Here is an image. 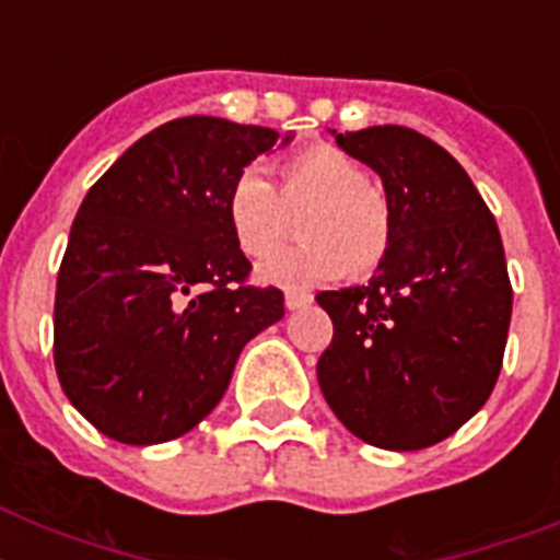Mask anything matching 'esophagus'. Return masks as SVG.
Returning <instances> with one entry per match:
<instances>
[{
	"label": "esophagus",
	"instance_id": "obj_1",
	"mask_svg": "<svg viewBox=\"0 0 560 560\" xmlns=\"http://www.w3.org/2000/svg\"><path fill=\"white\" fill-rule=\"evenodd\" d=\"M311 302H314V296H311V293H299V290H290L288 296H284V305H288V311H305Z\"/></svg>",
	"mask_w": 560,
	"mask_h": 560
}]
</instances>
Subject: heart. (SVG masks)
I'll use <instances>...</instances> for the list:
<instances>
[{
  "label": "heart",
  "instance_id": "heart-1",
  "mask_svg": "<svg viewBox=\"0 0 560 560\" xmlns=\"http://www.w3.org/2000/svg\"><path fill=\"white\" fill-rule=\"evenodd\" d=\"M281 194L261 168L237 171L223 211L237 249L261 258L288 229V211L299 220L302 244L272 253L258 264V279L276 288H316L342 272H372L392 246V211L366 171L331 144H311L281 162Z\"/></svg>",
  "mask_w": 560,
  "mask_h": 560
}]
</instances>
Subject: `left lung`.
Returning <instances> with one entry per match:
<instances>
[{
  "mask_svg": "<svg viewBox=\"0 0 560 560\" xmlns=\"http://www.w3.org/2000/svg\"><path fill=\"white\" fill-rule=\"evenodd\" d=\"M381 177L392 246L369 284L323 290L328 407L383 451H421L477 416L503 366L512 281L494 214L459 162L409 127L331 130Z\"/></svg>",
  "mask_w": 560,
  "mask_h": 560,
  "instance_id": "8db88e82",
  "label": "left lung"
}]
</instances>
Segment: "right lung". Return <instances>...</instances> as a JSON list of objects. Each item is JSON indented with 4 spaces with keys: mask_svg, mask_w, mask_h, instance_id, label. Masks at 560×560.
I'll list each match as a JSON object with an SVG mask.
<instances>
[{
    "mask_svg": "<svg viewBox=\"0 0 560 560\" xmlns=\"http://www.w3.org/2000/svg\"><path fill=\"white\" fill-rule=\"evenodd\" d=\"M293 133L174 118L86 191L57 272L55 366L72 407L121 444H160L223 398L241 351L284 316L229 232V183Z\"/></svg>",
    "mask_w": 560,
    "mask_h": 560,
    "instance_id": "obj_1",
    "label": "right lung"
}]
</instances>
